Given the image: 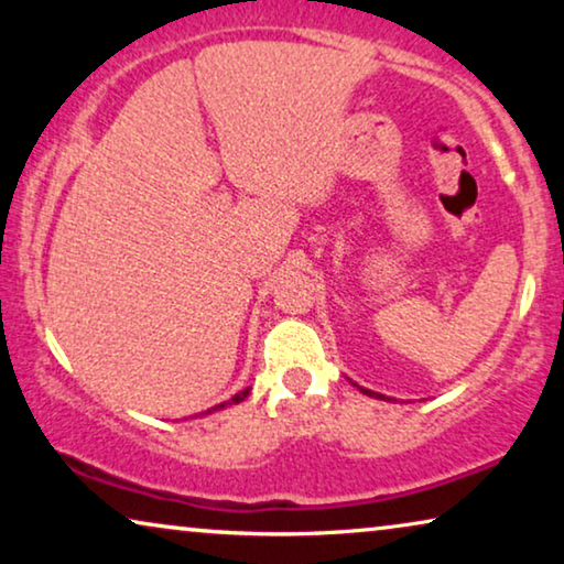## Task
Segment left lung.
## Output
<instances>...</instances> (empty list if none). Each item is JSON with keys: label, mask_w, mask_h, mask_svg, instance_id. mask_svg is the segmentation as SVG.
Wrapping results in <instances>:
<instances>
[{"label": "left lung", "mask_w": 564, "mask_h": 564, "mask_svg": "<svg viewBox=\"0 0 564 564\" xmlns=\"http://www.w3.org/2000/svg\"><path fill=\"white\" fill-rule=\"evenodd\" d=\"M359 388V384H357ZM361 392H365V395H369V398H384V395H380V392H372V390H367V388H359Z\"/></svg>", "instance_id": "8db88e82"}]
</instances>
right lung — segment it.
Returning a JSON list of instances; mask_svg holds the SVG:
<instances>
[{"label":"right lung","instance_id":"1","mask_svg":"<svg viewBox=\"0 0 564 564\" xmlns=\"http://www.w3.org/2000/svg\"><path fill=\"white\" fill-rule=\"evenodd\" d=\"M249 390H251V388H246V390H241V392H236V395H234V398H230V400H226V403H220V405H215V408H210V411H205V415H210L213 411H223V408H226V405L241 403V400H243L246 395H249Z\"/></svg>","mask_w":564,"mask_h":564}]
</instances>
